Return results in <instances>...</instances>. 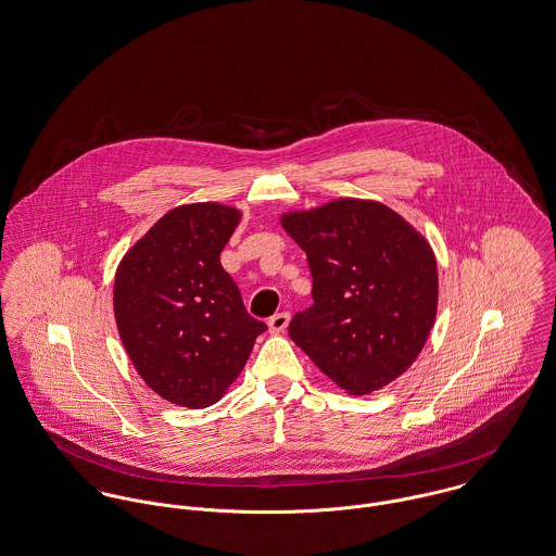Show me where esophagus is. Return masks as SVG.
I'll return each mask as SVG.
<instances>
[{
    "label": "esophagus",
    "instance_id": "1",
    "mask_svg": "<svg viewBox=\"0 0 556 556\" xmlns=\"http://www.w3.org/2000/svg\"><path fill=\"white\" fill-rule=\"evenodd\" d=\"M288 324H290V315L288 313H275L268 319V330H270V334H281V332H286Z\"/></svg>",
    "mask_w": 556,
    "mask_h": 556
}]
</instances>
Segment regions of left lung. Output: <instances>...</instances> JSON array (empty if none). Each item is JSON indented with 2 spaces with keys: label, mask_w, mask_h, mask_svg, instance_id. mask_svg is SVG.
Masks as SVG:
<instances>
[{
  "label": "left lung",
  "mask_w": 556,
  "mask_h": 556,
  "mask_svg": "<svg viewBox=\"0 0 556 556\" xmlns=\"http://www.w3.org/2000/svg\"><path fill=\"white\" fill-rule=\"evenodd\" d=\"M306 254L313 304L290 339L353 395L397 379L421 353L438 306L428 241L381 203L339 199L281 217Z\"/></svg>",
  "instance_id": "1"
}]
</instances>
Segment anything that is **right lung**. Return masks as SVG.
<instances>
[{
	"mask_svg": "<svg viewBox=\"0 0 556 556\" xmlns=\"http://www.w3.org/2000/svg\"><path fill=\"white\" fill-rule=\"evenodd\" d=\"M239 219L217 203L175 207L116 270L114 313L128 357L146 384L177 406L215 404L266 330L219 264Z\"/></svg>",
	"mask_w": 556,
	"mask_h": 556,
	"instance_id": "right-lung-1",
	"label": "right lung"
}]
</instances>
